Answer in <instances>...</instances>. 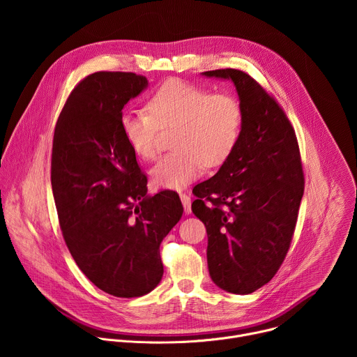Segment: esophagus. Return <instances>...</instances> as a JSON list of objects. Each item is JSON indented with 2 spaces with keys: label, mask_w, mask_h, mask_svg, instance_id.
Here are the masks:
<instances>
[{
  "label": "esophagus",
  "mask_w": 357,
  "mask_h": 357,
  "mask_svg": "<svg viewBox=\"0 0 357 357\" xmlns=\"http://www.w3.org/2000/svg\"><path fill=\"white\" fill-rule=\"evenodd\" d=\"M181 200L183 203V208H185V212L189 215L192 212L190 209V205H192V197L189 193H181Z\"/></svg>",
  "instance_id": "esophagus-1"
}]
</instances>
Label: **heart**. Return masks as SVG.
<instances>
[{
  "label": "heart",
  "instance_id": "obj_1",
  "mask_svg": "<svg viewBox=\"0 0 357 357\" xmlns=\"http://www.w3.org/2000/svg\"><path fill=\"white\" fill-rule=\"evenodd\" d=\"M243 124L240 101L229 93L185 80L162 83L146 100V110L124 112L121 132L135 154L154 161L160 152L161 130L176 127V149L152 169L164 188L179 189L199 178L206 164H222L233 151Z\"/></svg>",
  "mask_w": 357,
  "mask_h": 357
}]
</instances>
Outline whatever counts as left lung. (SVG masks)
Masks as SVG:
<instances>
[{"mask_svg": "<svg viewBox=\"0 0 357 357\" xmlns=\"http://www.w3.org/2000/svg\"><path fill=\"white\" fill-rule=\"evenodd\" d=\"M203 75L231 79L243 124L218 174L193 188L192 212L206 226L213 282L251 294L271 281L291 245L305 186L299 146L285 112L256 79L238 69Z\"/></svg>", "mask_w": 357, "mask_h": 357, "instance_id": "8db88e82", "label": "left lung"}]
</instances>
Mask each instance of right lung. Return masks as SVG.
I'll use <instances>...</instances> for the list:
<instances>
[{
  "instance_id": "1",
  "label": "right lung",
  "mask_w": 357,
  "mask_h": 357,
  "mask_svg": "<svg viewBox=\"0 0 357 357\" xmlns=\"http://www.w3.org/2000/svg\"><path fill=\"white\" fill-rule=\"evenodd\" d=\"M148 82L131 72H96L69 94L55 126L50 182L61 230L82 273L101 291L135 298L162 275L160 245L181 220L174 190L146 195V176L120 117Z\"/></svg>"
}]
</instances>
